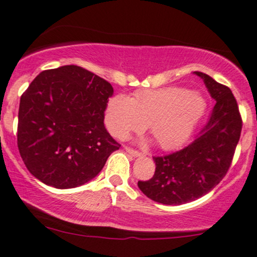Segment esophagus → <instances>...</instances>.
Returning <instances> with one entry per match:
<instances>
[{"mask_svg": "<svg viewBox=\"0 0 257 257\" xmlns=\"http://www.w3.org/2000/svg\"><path fill=\"white\" fill-rule=\"evenodd\" d=\"M124 150L125 152H128L129 155H132L133 157H140V156H143V153L137 151V150H133L132 147H128V146H124Z\"/></svg>", "mask_w": 257, "mask_h": 257, "instance_id": "esophagus-1", "label": "esophagus"}]
</instances>
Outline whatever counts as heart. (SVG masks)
Returning <instances> with one entry per match:
<instances>
[{
	"label": "heart",
	"mask_w": 257,
	"mask_h": 257,
	"mask_svg": "<svg viewBox=\"0 0 257 257\" xmlns=\"http://www.w3.org/2000/svg\"><path fill=\"white\" fill-rule=\"evenodd\" d=\"M205 108V99L199 93L172 85L137 91L132 99L113 96L107 102L105 120L111 134L118 139L149 124L159 146L170 150L187 140Z\"/></svg>",
	"instance_id": "1"
}]
</instances>
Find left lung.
<instances>
[{
  "label": "left lung",
  "mask_w": 257,
  "mask_h": 257,
  "mask_svg": "<svg viewBox=\"0 0 257 257\" xmlns=\"http://www.w3.org/2000/svg\"><path fill=\"white\" fill-rule=\"evenodd\" d=\"M194 73L203 78L216 104L192 143L153 157L155 175L138 182L141 192L162 204H185L210 192L228 172L240 138L243 122L231 89L205 73Z\"/></svg>",
  "instance_id": "8db88e82"
}]
</instances>
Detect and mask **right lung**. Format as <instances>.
I'll return each mask as SVG.
<instances>
[{
    "instance_id": "1",
    "label": "right lung",
    "mask_w": 257,
    "mask_h": 257,
    "mask_svg": "<svg viewBox=\"0 0 257 257\" xmlns=\"http://www.w3.org/2000/svg\"><path fill=\"white\" fill-rule=\"evenodd\" d=\"M113 88L95 73L66 65L46 70L20 98L18 149L35 178L73 188L101 172L120 145L104 125Z\"/></svg>"
}]
</instances>
